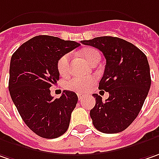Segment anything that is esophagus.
<instances>
[{
	"mask_svg": "<svg viewBox=\"0 0 159 159\" xmlns=\"http://www.w3.org/2000/svg\"><path fill=\"white\" fill-rule=\"evenodd\" d=\"M77 95H78V99H79V100H82L83 97H84V96H83V94H81V93H78Z\"/></svg>",
	"mask_w": 159,
	"mask_h": 159,
	"instance_id": "esophagus-1",
	"label": "esophagus"
}]
</instances>
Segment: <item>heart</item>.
<instances>
[{
    "mask_svg": "<svg viewBox=\"0 0 159 159\" xmlns=\"http://www.w3.org/2000/svg\"><path fill=\"white\" fill-rule=\"evenodd\" d=\"M82 55L89 63H91V61L95 57L100 56V53L94 48H86L82 51ZM69 67L70 56L69 54H65L62 57H60L58 61V70L60 75H66L69 72ZM94 76H73L66 82V89L73 92L82 93L87 91L94 84Z\"/></svg>",
    "mask_w": 159,
    "mask_h": 159,
    "instance_id": "obj_1",
    "label": "heart"
}]
</instances>
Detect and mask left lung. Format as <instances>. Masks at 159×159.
<instances>
[{
  "label": "left lung",
  "mask_w": 159,
  "mask_h": 159,
  "mask_svg": "<svg viewBox=\"0 0 159 159\" xmlns=\"http://www.w3.org/2000/svg\"><path fill=\"white\" fill-rule=\"evenodd\" d=\"M97 48L106 59L99 89L109 93L104 102L94 93L90 111L94 127L104 134H117L134 121L148 95L151 79L146 55L124 39L101 36L81 42Z\"/></svg>",
  "instance_id": "left-lung-1"
}]
</instances>
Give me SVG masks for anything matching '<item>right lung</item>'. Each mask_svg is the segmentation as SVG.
Listing matches in <instances>:
<instances>
[{
	"mask_svg": "<svg viewBox=\"0 0 159 159\" xmlns=\"http://www.w3.org/2000/svg\"><path fill=\"white\" fill-rule=\"evenodd\" d=\"M80 46L50 35L34 36L13 53L9 91L25 125L40 137L58 138L66 132L77 103L76 93L64 91L53 99L50 87L59 79L58 61Z\"/></svg>",
	"mask_w": 159,
	"mask_h": 159,
	"instance_id": "1",
	"label": "right lung"
}]
</instances>
